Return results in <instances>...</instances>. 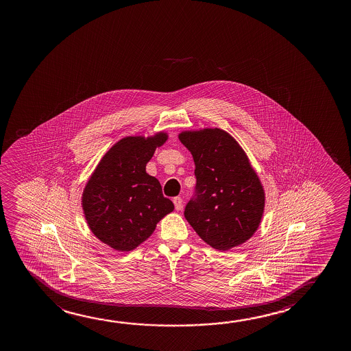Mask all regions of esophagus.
<instances>
[{"label":"esophagus","instance_id":"1","mask_svg":"<svg viewBox=\"0 0 351 351\" xmlns=\"http://www.w3.org/2000/svg\"><path fill=\"white\" fill-rule=\"evenodd\" d=\"M173 205H175V208L178 210V211H181L182 210V199L181 197H173Z\"/></svg>","mask_w":351,"mask_h":351}]
</instances>
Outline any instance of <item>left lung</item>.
I'll return each mask as SVG.
<instances>
[{
  "label": "left lung",
  "mask_w": 351,
  "mask_h": 351,
  "mask_svg": "<svg viewBox=\"0 0 351 351\" xmlns=\"http://www.w3.org/2000/svg\"><path fill=\"white\" fill-rule=\"evenodd\" d=\"M178 139L195 164V197L184 217L204 242L217 250L245 243L258 230L265 191L240 144L226 130H183Z\"/></svg>",
  "instance_id": "obj_1"
}]
</instances>
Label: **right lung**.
I'll list each match as a JSON object with an SVG mask.
<instances>
[{"instance_id":"add662e5","label":"right lung","mask_w":351,"mask_h":351,"mask_svg":"<svg viewBox=\"0 0 351 351\" xmlns=\"http://www.w3.org/2000/svg\"><path fill=\"white\" fill-rule=\"evenodd\" d=\"M167 140L165 132L119 140L101 157L84 188L82 206L87 226L112 250H135L173 211L158 180L146 173V164Z\"/></svg>"}]
</instances>
